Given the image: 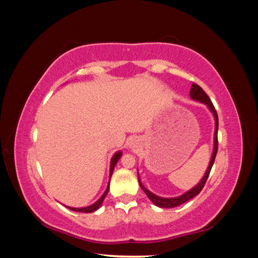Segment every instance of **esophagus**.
Segmentation results:
<instances>
[{"instance_id": "obj_1", "label": "esophagus", "mask_w": 258, "mask_h": 258, "mask_svg": "<svg viewBox=\"0 0 258 258\" xmlns=\"http://www.w3.org/2000/svg\"><path fill=\"white\" fill-rule=\"evenodd\" d=\"M134 142H136V140H135V141H132V144H134Z\"/></svg>"}]
</instances>
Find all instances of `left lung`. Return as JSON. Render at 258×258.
Wrapping results in <instances>:
<instances>
[{
	"mask_svg": "<svg viewBox=\"0 0 258 258\" xmlns=\"http://www.w3.org/2000/svg\"><path fill=\"white\" fill-rule=\"evenodd\" d=\"M189 95H190V98L192 100H197V101H199V102H201V103L207 104L208 107L210 108V111L212 112L213 115H214V118H215V132H214V150H213V154H212V157H211V161L209 163V167H208V169L206 171V174H205L204 177H202V179L199 182V184L196 185V186L194 187V188H191L190 190L185 192L184 195H182V196H179V197H175V198H162V197H159V196H156L155 194L151 192L150 190L145 188V187L142 185V183L140 182V178H139V184H140V186H141V188L143 189V191L146 194V196L150 198V200L153 202V204H155L156 206L159 207V208H174V207H177V206L182 205V204H185L186 201H188L191 198H194L195 196H197V195L202 190V188H204V186H205L207 179L209 177V174L211 172V169H212V166H213V163H214L216 154H217V148H218V141H217L218 116H217V113L215 111V107H214V105L212 103V101H211V99L209 98V96L207 95V93L204 91V89H202L199 85L195 84V83H192V85H191Z\"/></svg>",
	"mask_w": 258,
	"mask_h": 258,
	"instance_id": "1",
	"label": "left lung"
}]
</instances>
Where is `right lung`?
I'll list each match as a JSON object with an SVG mask.
<instances>
[{"mask_svg": "<svg viewBox=\"0 0 258 258\" xmlns=\"http://www.w3.org/2000/svg\"><path fill=\"white\" fill-rule=\"evenodd\" d=\"M120 156H121V152H117V153L113 156V158H112V160H111L110 178H111V176H112V174H113V170H114V168H115V166H116L117 161H118L119 158H120ZM108 189H110V184H108L106 190L104 191V194L102 195V196H101V198H100L97 202H95V204L89 206V207H87V208H71V207H68V208H69L70 210L75 211V212H83V213H91V212H95V211H97V210L101 207V205H102V202H103L105 196H106L107 192H108Z\"/></svg>", "mask_w": 258, "mask_h": 258, "instance_id": "add662e5", "label": "right lung"}]
</instances>
